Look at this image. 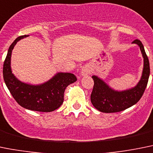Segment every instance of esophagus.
<instances>
[{
    "mask_svg": "<svg viewBox=\"0 0 153 153\" xmlns=\"http://www.w3.org/2000/svg\"><path fill=\"white\" fill-rule=\"evenodd\" d=\"M91 73V68L88 65H85L81 68V74L82 76H85V75H88Z\"/></svg>",
    "mask_w": 153,
    "mask_h": 153,
    "instance_id": "esophagus-1",
    "label": "esophagus"
}]
</instances>
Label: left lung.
<instances>
[{
    "instance_id": "obj_1",
    "label": "left lung",
    "mask_w": 153,
    "mask_h": 153,
    "mask_svg": "<svg viewBox=\"0 0 153 153\" xmlns=\"http://www.w3.org/2000/svg\"><path fill=\"white\" fill-rule=\"evenodd\" d=\"M132 43L140 47L143 57V70L140 80L134 88L126 91H117L112 89L97 76L93 75L94 85L91 95V100L93 105L100 112L112 113L125 110L136 104L145 91L150 73L149 59L140 40L136 39Z\"/></svg>"
}]
</instances>
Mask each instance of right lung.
<instances>
[{
    "label": "right lung",
    "instance_id": "add662e5",
    "mask_svg": "<svg viewBox=\"0 0 153 153\" xmlns=\"http://www.w3.org/2000/svg\"><path fill=\"white\" fill-rule=\"evenodd\" d=\"M27 36L18 37L10 46L3 67L4 82L14 100L22 107L38 112H53L62 105L65 88L75 82L77 78L72 73L59 72L42 85H31L19 81L12 73L11 53L16 44Z\"/></svg>",
    "mask_w": 153,
    "mask_h": 153
}]
</instances>
